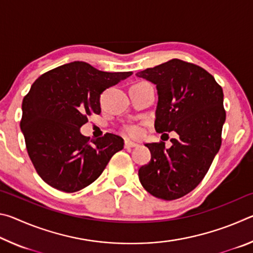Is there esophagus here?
Returning a JSON list of instances; mask_svg holds the SVG:
<instances>
[{
  "mask_svg": "<svg viewBox=\"0 0 253 253\" xmlns=\"http://www.w3.org/2000/svg\"><path fill=\"white\" fill-rule=\"evenodd\" d=\"M138 145H137L136 143H132V142H125V148L126 149H129V148H134V147H137Z\"/></svg>",
  "mask_w": 253,
  "mask_h": 253,
  "instance_id": "esophagus-1",
  "label": "esophagus"
}]
</instances>
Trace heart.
Returning a JSON list of instances; mask_svg holds the SVG:
<instances>
[{"instance_id": "obj_1", "label": "heart", "mask_w": 253, "mask_h": 253, "mask_svg": "<svg viewBox=\"0 0 253 253\" xmlns=\"http://www.w3.org/2000/svg\"><path fill=\"white\" fill-rule=\"evenodd\" d=\"M125 132L131 138H138L142 135V129L136 125H129L125 128Z\"/></svg>"}]
</instances>
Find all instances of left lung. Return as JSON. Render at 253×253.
Instances as JSON below:
<instances>
[{
  "mask_svg": "<svg viewBox=\"0 0 253 253\" xmlns=\"http://www.w3.org/2000/svg\"><path fill=\"white\" fill-rule=\"evenodd\" d=\"M156 85L157 132L175 131L172 146L152 143L151 161L138 170L139 181L155 198H182L199 185L221 146L225 122L223 90L207 70L173 59L136 74Z\"/></svg>",
  "mask_w": 253,
  "mask_h": 253,
  "instance_id": "1",
  "label": "left lung"
}]
</instances>
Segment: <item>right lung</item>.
<instances>
[{"label": "right lung", "mask_w": 253, "mask_h": 253, "mask_svg": "<svg viewBox=\"0 0 253 253\" xmlns=\"http://www.w3.org/2000/svg\"><path fill=\"white\" fill-rule=\"evenodd\" d=\"M132 72H105L75 61L39 77L22 102L20 126L30 160L50 186L72 193L100 176L124 139L114 134L89 140L80 128L100 114L99 98L107 88Z\"/></svg>", "instance_id": "right-lung-1"}]
</instances>
